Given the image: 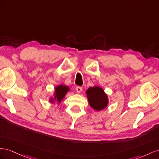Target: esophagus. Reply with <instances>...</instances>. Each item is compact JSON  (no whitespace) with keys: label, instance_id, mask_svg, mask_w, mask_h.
I'll return each instance as SVG.
<instances>
[{"label":"esophagus","instance_id":"1","mask_svg":"<svg viewBox=\"0 0 159 159\" xmlns=\"http://www.w3.org/2000/svg\"><path fill=\"white\" fill-rule=\"evenodd\" d=\"M76 92L78 93H80L81 92H82L83 90V87H76Z\"/></svg>","mask_w":159,"mask_h":159}]
</instances>
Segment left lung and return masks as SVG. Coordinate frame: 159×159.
<instances>
[{
  "instance_id": "left-lung-1",
  "label": "left lung",
  "mask_w": 159,
  "mask_h": 159,
  "mask_svg": "<svg viewBox=\"0 0 159 159\" xmlns=\"http://www.w3.org/2000/svg\"><path fill=\"white\" fill-rule=\"evenodd\" d=\"M86 94L89 105L94 111H102L108 105V97L102 87L98 86L90 87Z\"/></svg>"
}]
</instances>
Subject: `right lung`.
<instances>
[{
    "label": "right lung",
    "mask_w": 159,
    "mask_h": 159,
    "mask_svg": "<svg viewBox=\"0 0 159 159\" xmlns=\"http://www.w3.org/2000/svg\"><path fill=\"white\" fill-rule=\"evenodd\" d=\"M70 91L69 87L63 84L57 85L54 88L52 95L49 97V101L51 104H60L64 100L66 94Z\"/></svg>",
    "instance_id": "add662e5"
}]
</instances>
